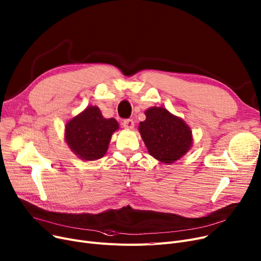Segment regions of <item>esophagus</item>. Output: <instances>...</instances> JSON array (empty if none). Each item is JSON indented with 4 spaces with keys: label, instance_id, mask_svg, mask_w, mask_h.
I'll use <instances>...</instances> for the list:
<instances>
[{
    "label": "esophagus",
    "instance_id": "1",
    "mask_svg": "<svg viewBox=\"0 0 261 261\" xmlns=\"http://www.w3.org/2000/svg\"><path fill=\"white\" fill-rule=\"evenodd\" d=\"M122 126L125 129H133L134 128V121L132 119H125L122 121Z\"/></svg>",
    "mask_w": 261,
    "mask_h": 261
}]
</instances>
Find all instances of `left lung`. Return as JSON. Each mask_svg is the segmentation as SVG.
I'll return each mask as SVG.
<instances>
[{
	"label": "left lung",
	"mask_w": 261,
	"mask_h": 261,
	"mask_svg": "<svg viewBox=\"0 0 261 261\" xmlns=\"http://www.w3.org/2000/svg\"><path fill=\"white\" fill-rule=\"evenodd\" d=\"M146 119L139 131L149 154L158 161L171 164L181 159L193 146V134L187 123L162 107L145 111Z\"/></svg>",
	"instance_id": "left-lung-1"
}]
</instances>
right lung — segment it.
Returning a JSON list of instances; mask_svg holds the SVG:
<instances>
[{"instance_id":"add662e5","label":"right lung","mask_w":261,"mask_h":261,"mask_svg":"<svg viewBox=\"0 0 261 261\" xmlns=\"http://www.w3.org/2000/svg\"><path fill=\"white\" fill-rule=\"evenodd\" d=\"M118 128L116 119L105 118L98 107L89 106L66 122L64 139L79 159L95 161L106 154L111 136Z\"/></svg>"}]
</instances>
